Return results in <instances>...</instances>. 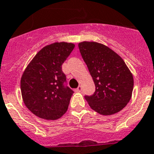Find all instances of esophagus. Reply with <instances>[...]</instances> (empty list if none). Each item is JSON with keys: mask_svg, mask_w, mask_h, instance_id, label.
<instances>
[{"mask_svg": "<svg viewBox=\"0 0 154 154\" xmlns=\"http://www.w3.org/2000/svg\"><path fill=\"white\" fill-rule=\"evenodd\" d=\"M82 86H78V88L76 89L75 91H77V92H81V91H82Z\"/></svg>", "mask_w": 154, "mask_h": 154, "instance_id": "34e87169", "label": "esophagus"}]
</instances>
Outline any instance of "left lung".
<instances>
[{
  "label": "left lung",
  "mask_w": 154,
  "mask_h": 154,
  "mask_svg": "<svg viewBox=\"0 0 154 154\" xmlns=\"http://www.w3.org/2000/svg\"><path fill=\"white\" fill-rule=\"evenodd\" d=\"M82 59L95 84V92L85 96L93 110L112 115L124 109L131 97L134 79L125 62L109 47L94 42L79 44Z\"/></svg>",
  "instance_id": "8db88e82"
}]
</instances>
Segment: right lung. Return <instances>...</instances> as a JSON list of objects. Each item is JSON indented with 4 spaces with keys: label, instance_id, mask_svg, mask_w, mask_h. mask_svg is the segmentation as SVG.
Listing matches in <instances>:
<instances>
[{
    "label": "right lung",
    "instance_id": "add662e5",
    "mask_svg": "<svg viewBox=\"0 0 154 154\" xmlns=\"http://www.w3.org/2000/svg\"><path fill=\"white\" fill-rule=\"evenodd\" d=\"M74 48V44L68 42L46 45L24 71L20 81L23 100L37 116L55 120L68 110L74 92L67 86L62 64Z\"/></svg>",
    "mask_w": 154,
    "mask_h": 154
}]
</instances>
